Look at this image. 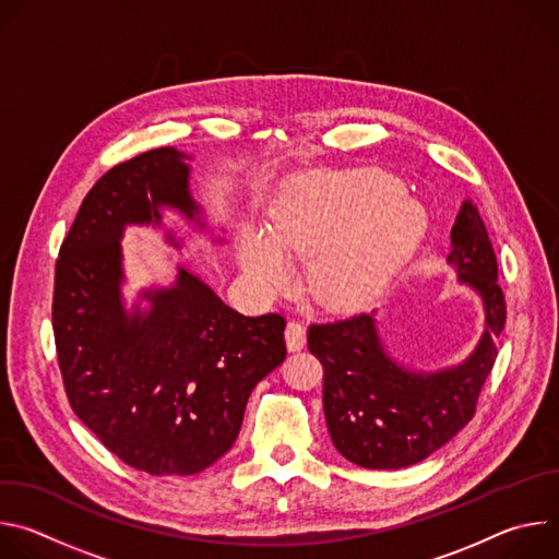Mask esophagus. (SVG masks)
I'll return each mask as SVG.
<instances>
[{"instance_id": "esophagus-1", "label": "esophagus", "mask_w": 559, "mask_h": 559, "mask_svg": "<svg viewBox=\"0 0 559 559\" xmlns=\"http://www.w3.org/2000/svg\"><path fill=\"white\" fill-rule=\"evenodd\" d=\"M285 343H287V349L289 352H300L305 345H307V332L300 323L292 321L287 323V330H285Z\"/></svg>"}]
</instances>
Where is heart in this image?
<instances>
[{
	"mask_svg": "<svg viewBox=\"0 0 559 559\" xmlns=\"http://www.w3.org/2000/svg\"><path fill=\"white\" fill-rule=\"evenodd\" d=\"M429 216L403 183L380 170L311 173L274 201L267 229L246 223L236 257L263 289L292 278L289 259H307V292L328 307L378 296L425 241Z\"/></svg>",
	"mask_w": 559,
	"mask_h": 559,
	"instance_id": "obj_1",
	"label": "heart"
}]
</instances>
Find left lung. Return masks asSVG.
I'll list each match as a JSON object with an SVG mask.
<instances>
[{
	"label": "left lung",
	"instance_id": "1",
	"mask_svg": "<svg viewBox=\"0 0 559 559\" xmlns=\"http://www.w3.org/2000/svg\"><path fill=\"white\" fill-rule=\"evenodd\" d=\"M447 263L485 307V332L466 360L438 371L409 369L384 347L376 311L311 325L309 352L323 362V407L334 447L365 468H403L444 447L475 414L493 369L507 302L480 212L464 201Z\"/></svg>",
	"mask_w": 559,
	"mask_h": 559
}]
</instances>
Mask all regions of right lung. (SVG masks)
I'll return each mask as SVG.
<instances>
[{
    "mask_svg": "<svg viewBox=\"0 0 559 559\" xmlns=\"http://www.w3.org/2000/svg\"><path fill=\"white\" fill-rule=\"evenodd\" d=\"M188 158L156 147L108 170L55 267L52 330L70 407L108 451L150 475H192L227 453L252 389L287 354L283 316L238 313L183 265L170 287L141 289L126 307L128 225L162 227V210H175L207 227ZM166 238L181 248L170 229Z\"/></svg>",
    "mask_w": 559,
    "mask_h": 559,
    "instance_id": "add662e5",
    "label": "right lung"
}]
</instances>
